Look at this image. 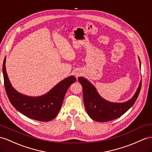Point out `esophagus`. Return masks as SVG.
I'll list each match as a JSON object with an SVG mask.
<instances>
[{
  "instance_id": "1",
  "label": "esophagus",
  "mask_w": 152,
  "mask_h": 152,
  "mask_svg": "<svg viewBox=\"0 0 152 152\" xmlns=\"http://www.w3.org/2000/svg\"><path fill=\"white\" fill-rule=\"evenodd\" d=\"M75 75L76 77H79L83 75V72L80 71V70H77V71L75 72Z\"/></svg>"
}]
</instances>
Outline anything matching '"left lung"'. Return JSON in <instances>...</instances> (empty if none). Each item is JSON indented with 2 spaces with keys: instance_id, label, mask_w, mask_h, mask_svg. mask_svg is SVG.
<instances>
[{
  "instance_id": "obj_1",
  "label": "left lung",
  "mask_w": 152,
  "mask_h": 152,
  "mask_svg": "<svg viewBox=\"0 0 152 152\" xmlns=\"http://www.w3.org/2000/svg\"><path fill=\"white\" fill-rule=\"evenodd\" d=\"M139 62L140 63V59ZM78 80L83 86L84 104L88 115L97 122L112 121L123 115L134 105L142 85L140 82L135 94L130 100L123 103H113L103 99L87 79L79 77Z\"/></svg>"
}]
</instances>
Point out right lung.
<instances>
[{"label":"right lung","instance_id":"right-lung-1","mask_svg":"<svg viewBox=\"0 0 152 152\" xmlns=\"http://www.w3.org/2000/svg\"><path fill=\"white\" fill-rule=\"evenodd\" d=\"M5 63L6 57L2 66L4 81L7 96L14 108L25 116L37 121L48 122L55 118L61 108L68 88L76 81L75 77H67L46 95L37 97H28L18 93L12 86L6 73Z\"/></svg>","mask_w":152,"mask_h":152}]
</instances>
